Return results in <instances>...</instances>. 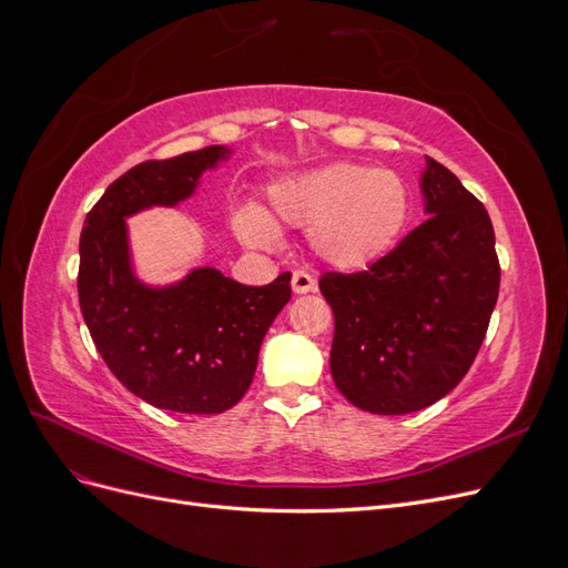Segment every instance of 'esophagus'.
I'll return each instance as SVG.
<instances>
[{
    "label": "esophagus",
    "mask_w": 568,
    "mask_h": 568,
    "mask_svg": "<svg viewBox=\"0 0 568 568\" xmlns=\"http://www.w3.org/2000/svg\"><path fill=\"white\" fill-rule=\"evenodd\" d=\"M291 288H294V294H311V291L317 288V282L311 272L296 270L294 277H291Z\"/></svg>",
    "instance_id": "esophagus-1"
}]
</instances>
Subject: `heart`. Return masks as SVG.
Wrapping results in <instances>:
<instances>
[{"label": "heart", "instance_id": "b5f03b06", "mask_svg": "<svg viewBox=\"0 0 568 568\" xmlns=\"http://www.w3.org/2000/svg\"><path fill=\"white\" fill-rule=\"evenodd\" d=\"M267 205L274 220L311 230L320 261L353 272L398 244L409 217V189L388 168L334 163L272 184ZM234 232L251 248L280 242L274 222L253 205L236 211Z\"/></svg>", "mask_w": 568, "mask_h": 568}]
</instances>
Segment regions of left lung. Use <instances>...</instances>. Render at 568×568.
<instances>
[{
	"instance_id": "left-lung-1",
	"label": "left lung",
	"mask_w": 568,
	"mask_h": 568,
	"mask_svg": "<svg viewBox=\"0 0 568 568\" xmlns=\"http://www.w3.org/2000/svg\"><path fill=\"white\" fill-rule=\"evenodd\" d=\"M419 227L363 272H326L336 388L372 415H409L448 395L486 338L500 291L488 211L426 156Z\"/></svg>"
}]
</instances>
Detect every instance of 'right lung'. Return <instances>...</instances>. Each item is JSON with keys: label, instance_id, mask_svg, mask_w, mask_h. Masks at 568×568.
Returning <instances> with one entry per match:
<instances>
[{"label": "right lung", "instance_id": "add662e5", "mask_svg": "<svg viewBox=\"0 0 568 568\" xmlns=\"http://www.w3.org/2000/svg\"><path fill=\"white\" fill-rule=\"evenodd\" d=\"M230 153L205 146L134 165L94 203L80 234V311L99 355L136 398L184 415H220L244 398L261 343L291 298V272L244 286L196 267L151 286L132 270L125 217L189 199Z\"/></svg>", "mask_w": 568, "mask_h": 568}]
</instances>
